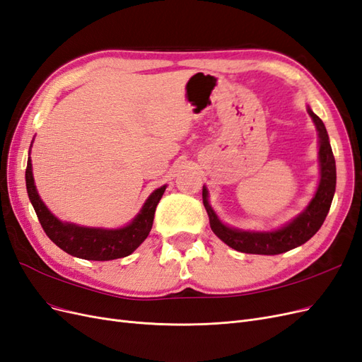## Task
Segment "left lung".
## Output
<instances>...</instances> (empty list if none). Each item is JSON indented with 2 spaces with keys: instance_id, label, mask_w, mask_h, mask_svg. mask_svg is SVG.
<instances>
[{
  "instance_id": "8db88e82",
  "label": "left lung",
  "mask_w": 362,
  "mask_h": 362,
  "mask_svg": "<svg viewBox=\"0 0 362 362\" xmlns=\"http://www.w3.org/2000/svg\"><path fill=\"white\" fill-rule=\"evenodd\" d=\"M308 113L314 120L317 131H319L320 182L308 206H306L298 217H294L290 223L282 226L281 229H276V231L267 233L242 231V229L229 228L218 221V217L214 213L211 205L208 204V190L204 185L202 199L208 217H210V226L213 229V233L229 247H233L238 252H245V254L278 255L282 254V252L291 250L308 242L323 225L327 213H329L335 193L337 169L325 124L322 122V119L319 116L313 113L310 107Z\"/></svg>"
}]
</instances>
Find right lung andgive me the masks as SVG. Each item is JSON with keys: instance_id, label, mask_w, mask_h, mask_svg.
<instances>
[{"instance_id": "right-lung-1", "label": "right lung", "mask_w": 362, "mask_h": 362, "mask_svg": "<svg viewBox=\"0 0 362 362\" xmlns=\"http://www.w3.org/2000/svg\"><path fill=\"white\" fill-rule=\"evenodd\" d=\"M25 184L31 205L35 208L43 231L51 238V242L72 257L90 261H110L133 254L148 237L152 222H154L156 208L164 190H166V185H163V187L152 192L129 225L119 229H104L63 223L56 216L51 214L36 190L30 158L25 169Z\"/></svg>"}]
</instances>
